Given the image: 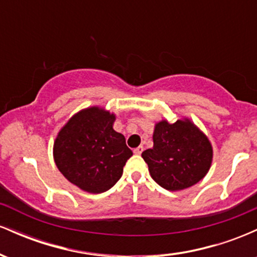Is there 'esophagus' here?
<instances>
[{
	"mask_svg": "<svg viewBox=\"0 0 257 257\" xmlns=\"http://www.w3.org/2000/svg\"><path fill=\"white\" fill-rule=\"evenodd\" d=\"M144 151V147L143 146H139V147H137V149H134V155H137V156H139V155H141V152Z\"/></svg>",
	"mask_w": 257,
	"mask_h": 257,
	"instance_id": "esophagus-1",
	"label": "esophagus"
}]
</instances>
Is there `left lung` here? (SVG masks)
Wrapping results in <instances>:
<instances>
[{
	"label": "left lung",
	"instance_id": "8db88e82",
	"mask_svg": "<svg viewBox=\"0 0 257 257\" xmlns=\"http://www.w3.org/2000/svg\"><path fill=\"white\" fill-rule=\"evenodd\" d=\"M153 147L143 152L151 178L168 191H181L199 182L213 162L208 137L187 117L174 123L159 120L153 129Z\"/></svg>",
	"mask_w": 257,
	"mask_h": 257
}]
</instances>
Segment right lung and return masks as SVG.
<instances>
[{"label":"right lung","mask_w":257,"mask_h":257,"mask_svg":"<svg viewBox=\"0 0 257 257\" xmlns=\"http://www.w3.org/2000/svg\"><path fill=\"white\" fill-rule=\"evenodd\" d=\"M116 114L101 106L76 112L58 133L53 158L72 185L102 193L116 184L133 156L125 138L113 129Z\"/></svg>","instance_id":"1"}]
</instances>
